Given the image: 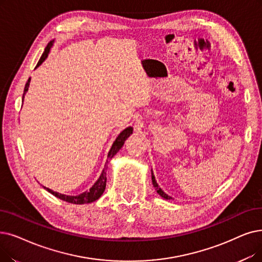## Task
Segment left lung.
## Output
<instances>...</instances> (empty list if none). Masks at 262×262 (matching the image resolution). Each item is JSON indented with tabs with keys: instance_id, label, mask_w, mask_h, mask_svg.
<instances>
[{
	"instance_id": "left-lung-1",
	"label": "left lung",
	"mask_w": 262,
	"mask_h": 262,
	"mask_svg": "<svg viewBox=\"0 0 262 262\" xmlns=\"http://www.w3.org/2000/svg\"><path fill=\"white\" fill-rule=\"evenodd\" d=\"M152 182H153V185H154V187H155L156 191L158 192V194H159V195H161V196H162L163 198H165V199H170V197H169L168 195H166V194H165V192H164V191H163V190H162L161 188H159V187H158V184L156 183V181H155V178H154V174H153V173H152Z\"/></svg>"
}]
</instances>
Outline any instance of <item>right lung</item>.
Segmentation results:
<instances>
[{
  "mask_svg": "<svg viewBox=\"0 0 262 262\" xmlns=\"http://www.w3.org/2000/svg\"><path fill=\"white\" fill-rule=\"evenodd\" d=\"M51 46H52V42L50 41V42L47 45V47H46V49H45L42 55L40 56V59H39V61H38L36 67L39 66V65L43 62V60L47 58L48 53H49V51H50ZM29 84H30V78H29L28 82L26 83V86H25V90H24V96H22V100H24L25 94L27 93V91H28V89H29ZM132 133H133V127H127V128H125V129L118 136V138L116 139L115 142H113V144H112V146H111V149H110V151H109L108 161H109V159H111L113 156H115V155L119 152V150L121 149V147H122L123 144H124V141L129 137V135H130ZM108 161H107V164H108ZM107 164H106V167H107ZM106 182H107L106 170L104 169L103 172H101V174H100V177H99V179L96 181V183H95L92 187H91V189H90L89 191L82 192V194L78 195V196H66V195L59 194V192L53 191V190H51V189H49V188H46V187H43V188L46 189V190H48V191L50 192V194H52V195L55 196L56 198H59V199H61V200H64V201H66V202L74 203V204H83V203L93 202V201L97 200L101 195H103V192H104V190H105V188H106Z\"/></svg>",
  "mask_w": 262,
  "mask_h": 262,
  "instance_id": "1",
  "label": "right lung"
}]
</instances>
